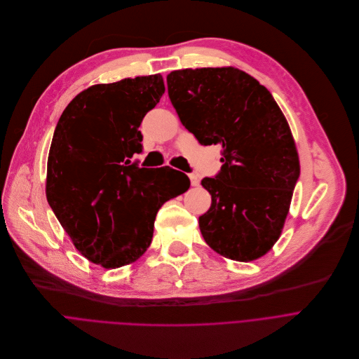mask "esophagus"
Segmentation results:
<instances>
[{"instance_id":"34e87169","label":"esophagus","mask_w":359,"mask_h":359,"mask_svg":"<svg viewBox=\"0 0 359 359\" xmlns=\"http://www.w3.org/2000/svg\"><path fill=\"white\" fill-rule=\"evenodd\" d=\"M189 180H191V185L192 187H198L199 185V175L198 174H189Z\"/></svg>"}]
</instances>
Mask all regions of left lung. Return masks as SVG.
Listing matches in <instances>:
<instances>
[{
    "label": "left lung",
    "instance_id": "obj_1",
    "mask_svg": "<svg viewBox=\"0 0 359 359\" xmlns=\"http://www.w3.org/2000/svg\"><path fill=\"white\" fill-rule=\"evenodd\" d=\"M168 96L202 146H221L224 163L202 187L212 203L199 217L205 242L224 257L252 262L280 238L300 177L296 142L271 93L232 66L174 70Z\"/></svg>",
    "mask_w": 359,
    "mask_h": 359
}]
</instances>
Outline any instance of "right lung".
Masks as SVG:
<instances>
[{
  "mask_svg": "<svg viewBox=\"0 0 359 359\" xmlns=\"http://www.w3.org/2000/svg\"><path fill=\"white\" fill-rule=\"evenodd\" d=\"M165 92L160 74L93 85L63 110L50 142L46 199L75 248L117 269L151 243L158 209L189 188L170 167L140 168L138 130Z\"/></svg>",
  "mask_w": 359,
  "mask_h": 359,
  "instance_id": "obj_1",
  "label": "right lung"
}]
</instances>
